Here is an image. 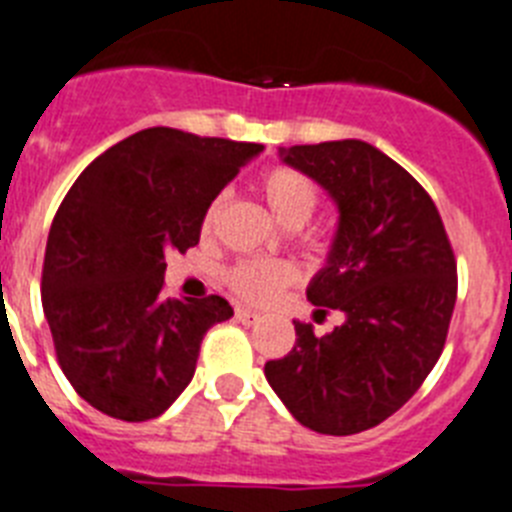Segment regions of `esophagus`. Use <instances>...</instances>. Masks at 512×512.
I'll use <instances>...</instances> for the list:
<instances>
[{"mask_svg": "<svg viewBox=\"0 0 512 512\" xmlns=\"http://www.w3.org/2000/svg\"><path fill=\"white\" fill-rule=\"evenodd\" d=\"M236 320L244 322V325H255V322L260 320V312H255V309L249 307H236Z\"/></svg>", "mask_w": 512, "mask_h": 512, "instance_id": "esophagus-1", "label": "esophagus"}]
</instances>
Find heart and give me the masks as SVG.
<instances>
[{"mask_svg":"<svg viewBox=\"0 0 512 512\" xmlns=\"http://www.w3.org/2000/svg\"><path fill=\"white\" fill-rule=\"evenodd\" d=\"M260 192L268 200L270 210L281 218L286 226H302L315 213L320 203V187L312 176L294 166H273L260 176ZM221 210V197L205 208L203 231L213 229V223ZM296 281V268L289 260H276V257H249L231 265L226 273V286L234 291L239 299L252 304L270 302L278 291Z\"/></svg>","mask_w":512,"mask_h":512,"instance_id":"obj_1","label":"heart"}]
</instances>
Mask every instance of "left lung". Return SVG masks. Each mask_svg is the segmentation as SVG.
<instances>
[{"instance_id": "left-lung-1", "label": "left lung", "mask_w": 512, "mask_h": 512, "mask_svg": "<svg viewBox=\"0 0 512 512\" xmlns=\"http://www.w3.org/2000/svg\"><path fill=\"white\" fill-rule=\"evenodd\" d=\"M338 205L328 265L307 299L346 322L265 364L283 406L320 435H356L401 409L440 359L458 294L450 239L432 197L375 145L333 140L281 150Z\"/></svg>"}]
</instances>
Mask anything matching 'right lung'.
Here are the masks:
<instances>
[{
    "instance_id": "obj_1",
    "label": "right lung",
    "mask_w": 512,
    "mask_h": 512,
    "mask_svg": "<svg viewBox=\"0 0 512 512\" xmlns=\"http://www.w3.org/2000/svg\"><path fill=\"white\" fill-rule=\"evenodd\" d=\"M260 150L150 127L111 145L64 195L41 302L59 367L93 409L148 422L190 385L203 336L234 309L216 294L163 299L166 252L200 242L205 208Z\"/></svg>"
}]
</instances>
